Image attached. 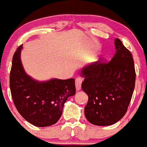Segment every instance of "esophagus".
I'll return each instance as SVG.
<instances>
[{
  "instance_id": "1",
  "label": "esophagus",
  "mask_w": 147,
  "mask_h": 147,
  "mask_svg": "<svg viewBox=\"0 0 147 147\" xmlns=\"http://www.w3.org/2000/svg\"><path fill=\"white\" fill-rule=\"evenodd\" d=\"M82 79L80 77H78L76 78V90L78 91L81 89V84H82Z\"/></svg>"
}]
</instances>
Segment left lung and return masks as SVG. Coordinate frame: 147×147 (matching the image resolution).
I'll use <instances>...</instances> for the list:
<instances>
[{"mask_svg":"<svg viewBox=\"0 0 147 147\" xmlns=\"http://www.w3.org/2000/svg\"><path fill=\"white\" fill-rule=\"evenodd\" d=\"M116 52L106 62L100 58L82 70V89L88 95L84 115L98 126L115 124L125 115L135 88L136 71L130 51L120 39L115 40Z\"/></svg>","mask_w":147,"mask_h":147,"instance_id":"obj_1","label":"left lung"}]
</instances>
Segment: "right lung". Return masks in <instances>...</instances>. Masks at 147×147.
I'll list each match as a JSON object with an SVG mask.
<instances>
[{"label":"right lung","instance_id":"1","mask_svg":"<svg viewBox=\"0 0 147 147\" xmlns=\"http://www.w3.org/2000/svg\"><path fill=\"white\" fill-rule=\"evenodd\" d=\"M19 46L13 54L9 86L13 103L20 115L32 125L49 127L58 121L64 104L76 94L75 80L53 78L38 82L27 75L22 66Z\"/></svg>","mask_w":147,"mask_h":147}]
</instances>
